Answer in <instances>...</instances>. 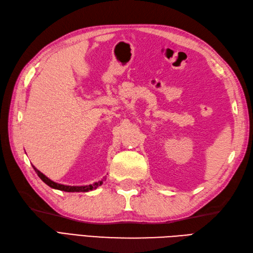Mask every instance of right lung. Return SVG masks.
Masks as SVG:
<instances>
[{"mask_svg":"<svg viewBox=\"0 0 253 253\" xmlns=\"http://www.w3.org/2000/svg\"><path fill=\"white\" fill-rule=\"evenodd\" d=\"M35 172L37 173V175L41 177V179L42 180L43 183H46L49 187L53 189H57V190H61V191H66V192H87L90 190H94L96 189L97 187H99L100 185H102L103 183V179L99 180V182L94 183V184H90V185H86V186H67V185H62L59 183H55L53 180H51L50 178H48L44 174H42L41 171H38L36 168L33 166Z\"/></svg>","mask_w":253,"mask_h":253,"instance_id":"obj_1","label":"right lung"}]
</instances>
